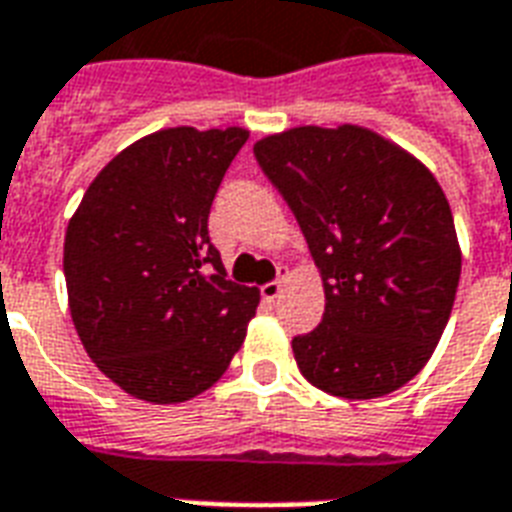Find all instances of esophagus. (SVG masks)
Here are the masks:
<instances>
[{"label": "esophagus", "mask_w": 512, "mask_h": 512, "mask_svg": "<svg viewBox=\"0 0 512 512\" xmlns=\"http://www.w3.org/2000/svg\"><path fill=\"white\" fill-rule=\"evenodd\" d=\"M280 288H283V272H280L278 280H272V283H267V286H261V297H264V302H275V299L280 297Z\"/></svg>", "instance_id": "34e87169"}]
</instances>
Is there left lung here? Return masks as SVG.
Returning a JSON list of instances; mask_svg holds the SVG:
<instances>
[{
    "label": "left lung",
    "instance_id": "1",
    "mask_svg": "<svg viewBox=\"0 0 512 512\" xmlns=\"http://www.w3.org/2000/svg\"><path fill=\"white\" fill-rule=\"evenodd\" d=\"M324 280V318L291 340L332 397L413 380L448 324L461 275L451 205L429 169L364 126H297L253 145Z\"/></svg>",
    "mask_w": 512,
    "mask_h": 512
}]
</instances>
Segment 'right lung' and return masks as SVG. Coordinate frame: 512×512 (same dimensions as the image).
<instances>
[{
  "label": "right lung",
  "mask_w": 512,
  "mask_h": 512,
  "mask_svg": "<svg viewBox=\"0 0 512 512\" xmlns=\"http://www.w3.org/2000/svg\"><path fill=\"white\" fill-rule=\"evenodd\" d=\"M248 132L161 129L83 194L64 237L69 313L86 353L126 394L175 405L240 351L259 291L226 280L207 215Z\"/></svg>",
  "instance_id": "add662e5"
}]
</instances>
